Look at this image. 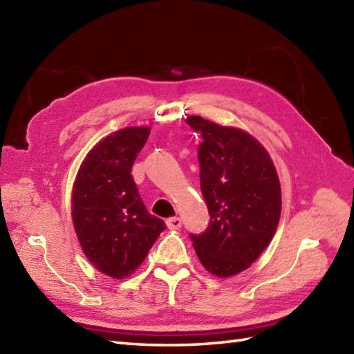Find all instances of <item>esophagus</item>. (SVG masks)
Returning a JSON list of instances; mask_svg holds the SVG:
<instances>
[{
    "mask_svg": "<svg viewBox=\"0 0 354 354\" xmlns=\"http://www.w3.org/2000/svg\"><path fill=\"white\" fill-rule=\"evenodd\" d=\"M165 223H167L169 230H178V228H181L183 221L179 219V217H170V219L165 221Z\"/></svg>",
    "mask_w": 354,
    "mask_h": 354,
    "instance_id": "obj_1",
    "label": "esophagus"
}]
</instances>
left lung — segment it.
<instances>
[{
	"mask_svg": "<svg viewBox=\"0 0 354 354\" xmlns=\"http://www.w3.org/2000/svg\"><path fill=\"white\" fill-rule=\"evenodd\" d=\"M201 133V192L209 223L190 239L202 265L227 278L251 266L272 240L281 214V189L266 149L237 127L187 117Z\"/></svg>",
	"mask_w": 354,
	"mask_h": 354,
	"instance_id": "8db88e82",
	"label": "left lung"
}]
</instances>
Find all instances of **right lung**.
<instances>
[{
    "mask_svg": "<svg viewBox=\"0 0 354 354\" xmlns=\"http://www.w3.org/2000/svg\"><path fill=\"white\" fill-rule=\"evenodd\" d=\"M149 133L137 126L108 135L89 150L73 185L71 216L82 250L95 269L118 280L135 272L165 230L142 204L131 175Z\"/></svg>",
    "mask_w": 354,
    "mask_h": 354,
    "instance_id": "1",
    "label": "right lung"
}]
</instances>
